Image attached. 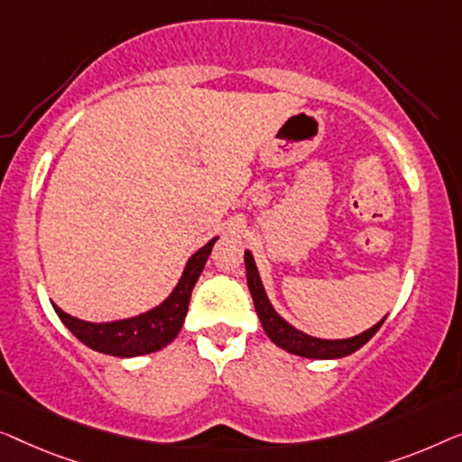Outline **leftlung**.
Segmentation results:
<instances>
[{
  "instance_id": "obj_1",
  "label": "left lung",
  "mask_w": 462,
  "mask_h": 462,
  "mask_svg": "<svg viewBox=\"0 0 462 462\" xmlns=\"http://www.w3.org/2000/svg\"><path fill=\"white\" fill-rule=\"evenodd\" d=\"M245 268H246V282H249L253 303H255V311L259 320H262L265 335H268L278 347L287 349L291 354L303 356V358H318V360L343 358V356H349L354 354L356 349H360L364 343H366L370 337L381 328L383 320L376 322L373 328L364 330L362 335L352 337V339H335V341L316 339V337L305 335L295 327H291L287 320H282V318L276 314V310L272 308L270 299L263 291L262 278H259V272L255 268V262H253V255L249 251H245Z\"/></svg>"
}]
</instances>
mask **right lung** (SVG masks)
Returning a JSON list of instances; mask_svg holds the SVG:
<instances>
[{
	"mask_svg": "<svg viewBox=\"0 0 462 462\" xmlns=\"http://www.w3.org/2000/svg\"><path fill=\"white\" fill-rule=\"evenodd\" d=\"M216 240L217 238H211L203 249H199L188 259L184 274H181L173 293L146 314L102 324L69 316L58 305H54L56 314L77 339L100 354L116 356V358H134V356L159 352L178 337L181 324H184L188 303H190L192 289L211 255Z\"/></svg>",
	"mask_w": 462,
	"mask_h": 462,
	"instance_id": "right-lung-1",
	"label": "right lung"
}]
</instances>
